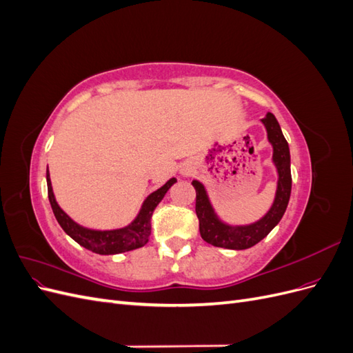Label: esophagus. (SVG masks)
Masks as SVG:
<instances>
[{
    "mask_svg": "<svg viewBox=\"0 0 353 353\" xmlns=\"http://www.w3.org/2000/svg\"><path fill=\"white\" fill-rule=\"evenodd\" d=\"M181 174H183V175H190L191 174V168L190 166L183 168V169H181Z\"/></svg>",
    "mask_w": 353,
    "mask_h": 353,
    "instance_id": "obj_1",
    "label": "esophagus"
}]
</instances>
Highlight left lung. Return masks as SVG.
<instances>
[{"instance_id": "left-lung-1", "label": "left lung", "mask_w": 353, "mask_h": 353, "mask_svg": "<svg viewBox=\"0 0 353 353\" xmlns=\"http://www.w3.org/2000/svg\"><path fill=\"white\" fill-rule=\"evenodd\" d=\"M262 125L266 130L268 143L272 147V163L276 170V190L271 208L262 218L243 225H234L223 221L212 205L205 184L193 179L191 184L196 188V213L200 223V236L206 243L216 248L244 250L258 244L275 228L284 215L292 193L290 148L283 135L279 121L272 113H266Z\"/></svg>"}]
</instances>
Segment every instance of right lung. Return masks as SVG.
Returning a JSON list of instances; mask_svg holds the SVG:
<instances>
[{
    "label": "right lung",
    "instance_id": "right-lung-1",
    "mask_svg": "<svg viewBox=\"0 0 353 353\" xmlns=\"http://www.w3.org/2000/svg\"><path fill=\"white\" fill-rule=\"evenodd\" d=\"M176 183V178H170L165 185L153 191L148 194L143 205L138 210L137 216L122 228H113V230H94L83 227L77 221H73L68 213L63 210L56 200L54 191H52L50 172L47 168V187H48V200L54 216L60 227L63 228L69 237H72L82 248L88 249L97 254H117L125 253L130 250H135L138 248H143L144 244L148 243L152 234V215L156 206L159 205L169 188Z\"/></svg>",
    "mask_w": 353,
    "mask_h": 353
}]
</instances>
